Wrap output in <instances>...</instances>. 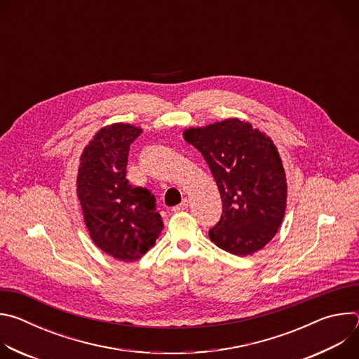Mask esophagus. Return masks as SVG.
I'll return each mask as SVG.
<instances>
[{"instance_id":"esophagus-1","label":"esophagus","mask_w":359,"mask_h":359,"mask_svg":"<svg viewBox=\"0 0 359 359\" xmlns=\"http://www.w3.org/2000/svg\"><path fill=\"white\" fill-rule=\"evenodd\" d=\"M189 208V200L187 198H184L180 204H179V206H176V208H173L172 210L175 212V213H177V212H183V210H186Z\"/></svg>"}]
</instances>
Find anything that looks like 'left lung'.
<instances>
[{
    "label": "left lung",
    "mask_w": 359,
    "mask_h": 359,
    "mask_svg": "<svg viewBox=\"0 0 359 359\" xmlns=\"http://www.w3.org/2000/svg\"><path fill=\"white\" fill-rule=\"evenodd\" d=\"M184 140L208 162L223 215L210 240L234 255H250L273 240L284 219L287 180L273 140L237 118L189 128Z\"/></svg>",
    "instance_id": "obj_1"
}]
</instances>
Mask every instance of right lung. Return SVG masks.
Returning a JSON list of instances; mask_svg holds the SVG:
<instances>
[{"label": "right lung", "mask_w": 359, "mask_h": 359, "mask_svg": "<svg viewBox=\"0 0 359 359\" xmlns=\"http://www.w3.org/2000/svg\"><path fill=\"white\" fill-rule=\"evenodd\" d=\"M140 133V128L129 123L102 128L85 146L76 177V194L92 241L126 263L144 255L163 229L155 196L126 179L129 147Z\"/></svg>", "instance_id": "right-lung-1"}]
</instances>
